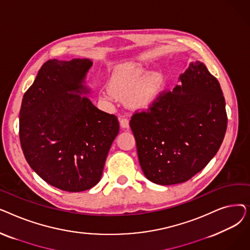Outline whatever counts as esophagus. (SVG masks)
<instances>
[{
	"label": "esophagus",
	"mask_w": 250,
	"mask_h": 250,
	"mask_svg": "<svg viewBox=\"0 0 250 250\" xmlns=\"http://www.w3.org/2000/svg\"><path fill=\"white\" fill-rule=\"evenodd\" d=\"M120 125L123 128H128L129 126V121L126 117H121L120 118Z\"/></svg>",
	"instance_id": "34e87169"
}]
</instances>
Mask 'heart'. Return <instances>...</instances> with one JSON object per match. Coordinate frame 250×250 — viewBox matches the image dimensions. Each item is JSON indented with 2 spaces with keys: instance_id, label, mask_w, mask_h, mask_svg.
Returning a JSON list of instances; mask_svg holds the SVG:
<instances>
[{
  "instance_id": "obj_1",
  "label": "heart",
  "mask_w": 250,
  "mask_h": 250,
  "mask_svg": "<svg viewBox=\"0 0 250 250\" xmlns=\"http://www.w3.org/2000/svg\"><path fill=\"white\" fill-rule=\"evenodd\" d=\"M161 79L142 70L125 67L116 70L109 79V89L103 88L105 99L113 96L125 100L130 107L147 108L155 103L161 89Z\"/></svg>"
}]
</instances>
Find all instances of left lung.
<instances>
[{"label":"left lung","mask_w":250,"mask_h":250,"mask_svg":"<svg viewBox=\"0 0 250 250\" xmlns=\"http://www.w3.org/2000/svg\"><path fill=\"white\" fill-rule=\"evenodd\" d=\"M179 82L129 122L143 172L161 186L200 172L217 154L227 128L225 98L204 62H189Z\"/></svg>","instance_id":"left-lung-1"}]
</instances>
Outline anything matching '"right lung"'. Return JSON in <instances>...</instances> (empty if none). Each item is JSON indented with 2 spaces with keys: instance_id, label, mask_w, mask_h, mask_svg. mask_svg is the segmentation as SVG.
I'll return each mask as SVG.
<instances>
[{
  "instance_id": "1",
  "label": "right lung",
  "mask_w": 250,
  "mask_h": 250,
  "mask_svg": "<svg viewBox=\"0 0 250 250\" xmlns=\"http://www.w3.org/2000/svg\"><path fill=\"white\" fill-rule=\"evenodd\" d=\"M92 63L88 59L47 61L22 99L19 137L25 159L44 181L64 191L97 185L120 132L117 117L86 96Z\"/></svg>"
}]
</instances>
